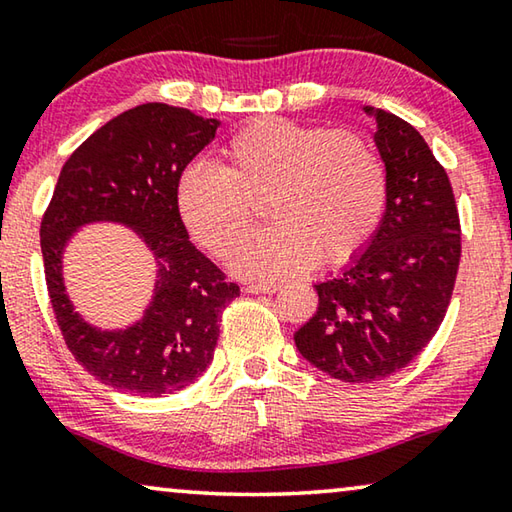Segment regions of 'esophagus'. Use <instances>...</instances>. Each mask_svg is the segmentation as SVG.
Instances as JSON below:
<instances>
[{"instance_id":"obj_1","label":"esophagus","mask_w":512,"mask_h":512,"mask_svg":"<svg viewBox=\"0 0 512 512\" xmlns=\"http://www.w3.org/2000/svg\"><path fill=\"white\" fill-rule=\"evenodd\" d=\"M278 289L280 285H262V282H253V285L246 287L248 294H275Z\"/></svg>"}]
</instances>
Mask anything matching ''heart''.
<instances>
[{
	"label": "heart",
	"mask_w": 512,
	"mask_h": 512,
	"mask_svg": "<svg viewBox=\"0 0 512 512\" xmlns=\"http://www.w3.org/2000/svg\"><path fill=\"white\" fill-rule=\"evenodd\" d=\"M276 223L246 247L257 201ZM383 161L355 132H328L282 118L246 125L223 148L221 168L196 164L177 182V212L207 253L232 259L250 280H285L319 259L339 266L358 257L383 221Z\"/></svg>",
	"instance_id": "1"
}]
</instances>
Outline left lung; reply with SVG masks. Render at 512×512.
Wrapping results in <instances>:
<instances>
[{
  "instance_id": "1",
  "label": "left lung",
  "mask_w": 512,
  "mask_h": 512,
  "mask_svg": "<svg viewBox=\"0 0 512 512\" xmlns=\"http://www.w3.org/2000/svg\"><path fill=\"white\" fill-rule=\"evenodd\" d=\"M376 118L387 205L364 253L314 285L319 307L294 335L303 358L330 378L371 383L417 358L444 321L460 264V218L449 175L415 127Z\"/></svg>"
}]
</instances>
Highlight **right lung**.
I'll return each instance as SVG.
<instances>
[{
	"mask_svg": "<svg viewBox=\"0 0 512 512\" xmlns=\"http://www.w3.org/2000/svg\"><path fill=\"white\" fill-rule=\"evenodd\" d=\"M218 125L161 102L120 113L70 154L45 209L40 250L56 323L81 367L118 392L161 396L198 380L212 364L225 305L239 296L237 282L189 241L177 212V182ZM100 220L132 226L158 262L153 303L125 331L86 324L62 285L69 237Z\"/></svg>",
	"mask_w": 512,
	"mask_h": 512,
	"instance_id": "obj_1",
	"label": "right lung"
}]
</instances>
